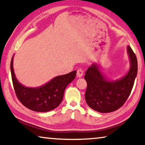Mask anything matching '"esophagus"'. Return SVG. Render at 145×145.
Listing matches in <instances>:
<instances>
[{
  "mask_svg": "<svg viewBox=\"0 0 145 145\" xmlns=\"http://www.w3.org/2000/svg\"><path fill=\"white\" fill-rule=\"evenodd\" d=\"M83 74H84V72H83V70L81 69V68L77 70V77H78V78L82 77L83 76Z\"/></svg>",
  "mask_w": 145,
  "mask_h": 145,
  "instance_id": "esophagus-1",
  "label": "esophagus"
}]
</instances>
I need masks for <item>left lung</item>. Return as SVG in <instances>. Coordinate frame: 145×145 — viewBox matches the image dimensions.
Wrapping results in <instances>:
<instances>
[{
    "label": "left lung",
    "instance_id": "left-lung-1",
    "mask_svg": "<svg viewBox=\"0 0 145 145\" xmlns=\"http://www.w3.org/2000/svg\"><path fill=\"white\" fill-rule=\"evenodd\" d=\"M130 69L116 80H110L102 72L99 63H93L84 76L87 82L85 99L95 111L102 113L113 112L121 107L129 97L137 73V61L132 48L127 47Z\"/></svg>",
    "mask_w": 145,
    "mask_h": 145
}]
</instances>
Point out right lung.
Here are the masks:
<instances>
[{"label":"right lung","instance_id":"obj_1","mask_svg":"<svg viewBox=\"0 0 145 145\" xmlns=\"http://www.w3.org/2000/svg\"><path fill=\"white\" fill-rule=\"evenodd\" d=\"M13 57L11 61L12 81L16 97L24 106L36 112H48L54 109L62 102L67 86L75 79L77 71L59 75L41 86L26 87L18 82L14 72Z\"/></svg>","mask_w":145,"mask_h":145}]
</instances>
